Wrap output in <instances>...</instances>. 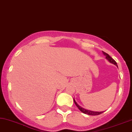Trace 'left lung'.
I'll use <instances>...</instances> for the list:
<instances>
[{"label":"left lung","mask_w":132,"mask_h":132,"mask_svg":"<svg viewBox=\"0 0 132 132\" xmlns=\"http://www.w3.org/2000/svg\"><path fill=\"white\" fill-rule=\"evenodd\" d=\"M103 54H104L105 56H106V59L108 60V61H109V62L113 63V64H114L115 65H116V66H118L117 62H116V61L112 59V58L110 57V56L108 54L106 53V52H104V51H103ZM73 101H74V103H75V105H76L77 108L79 109V110H80L81 112H82V113H85V114H87V115H100V114L104 112H93V111H90V110H86V109H85L82 108L81 107H80V106H79V105L76 103V101H75L74 99H73Z\"/></svg>","instance_id":"obj_1"}]
</instances>
